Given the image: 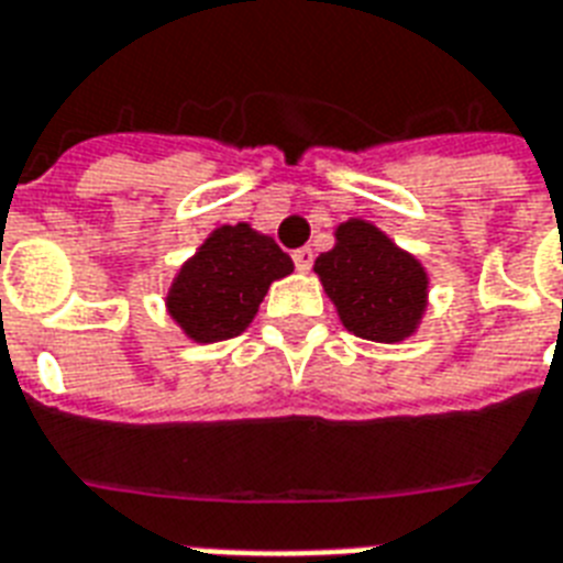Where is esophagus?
Wrapping results in <instances>:
<instances>
[{"label":"esophagus","instance_id":"obj_1","mask_svg":"<svg viewBox=\"0 0 563 563\" xmlns=\"http://www.w3.org/2000/svg\"><path fill=\"white\" fill-rule=\"evenodd\" d=\"M291 260H295V268H298V272H309L316 254H312V247H298V251L291 254Z\"/></svg>","mask_w":563,"mask_h":563}]
</instances>
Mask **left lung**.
<instances>
[{"instance_id": "1", "label": "left lung", "mask_w": 563, "mask_h": 563, "mask_svg": "<svg viewBox=\"0 0 563 563\" xmlns=\"http://www.w3.org/2000/svg\"><path fill=\"white\" fill-rule=\"evenodd\" d=\"M316 274L353 335L391 344L418 330L427 309V272L368 221L339 224L335 247L318 256Z\"/></svg>"}]
</instances>
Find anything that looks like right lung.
<instances>
[{"instance_id":"right-lung-1","label":"right lung","mask_w":563,"mask_h":563,"mask_svg":"<svg viewBox=\"0 0 563 563\" xmlns=\"http://www.w3.org/2000/svg\"><path fill=\"white\" fill-rule=\"evenodd\" d=\"M295 263L251 224H224L207 236L172 283L169 316L192 342H224L245 333L274 280Z\"/></svg>"}]
</instances>
